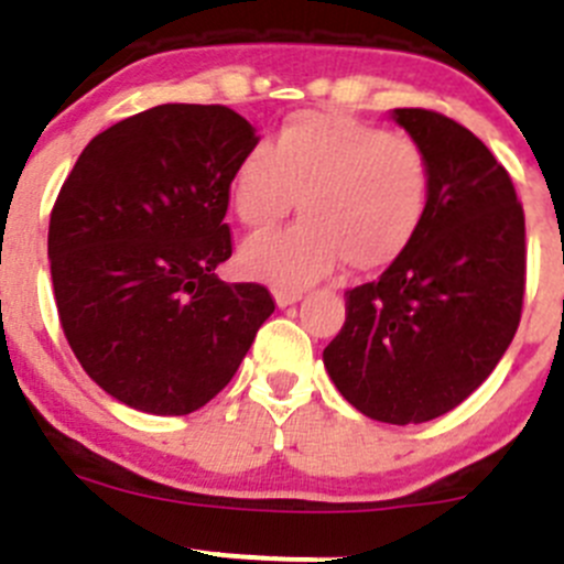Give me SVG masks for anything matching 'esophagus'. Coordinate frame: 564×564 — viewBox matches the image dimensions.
I'll return each mask as SVG.
<instances>
[{
    "label": "esophagus",
    "instance_id": "esophagus-1",
    "mask_svg": "<svg viewBox=\"0 0 564 564\" xmlns=\"http://www.w3.org/2000/svg\"><path fill=\"white\" fill-rule=\"evenodd\" d=\"M297 300H303V289H275V303L281 305V308L294 305Z\"/></svg>",
    "mask_w": 564,
    "mask_h": 564
}]
</instances>
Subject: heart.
I'll return each mask as SVG.
<instances>
[{
	"label": "heart",
	"instance_id": "heart-1",
	"mask_svg": "<svg viewBox=\"0 0 564 564\" xmlns=\"http://www.w3.org/2000/svg\"><path fill=\"white\" fill-rule=\"evenodd\" d=\"M430 195L427 154L410 134L341 112H297L270 145L237 162L231 206L256 231L275 226L294 204L303 220L248 239L239 259L250 275L292 289L341 261L358 272L382 270L419 237Z\"/></svg>",
	"mask_w": 564,
	"mask_h": 564
}]
</instances>
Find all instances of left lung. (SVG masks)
Segmentation results:
<instances>
[{
	"mask_svg": "<svg viewBox=\"0 0 564 564\" xmlns=\"http://www.w3.org/2000/svg\"><path fill=\"white\" fill-rule=\"evenodd\" d=\"M433 176L427 220L377 281L347 292L325 347L341 397L369 419L421 424L471 397L518 330L527 226L512 178L466 126L433 109H393Z\"/></svg>",
	"mask_w": 564,
	"mask_h": 564,
	"instance_id": "8db88e82",
	"label": "left lung"
}]
</instances>
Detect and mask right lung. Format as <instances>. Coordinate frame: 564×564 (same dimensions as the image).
<instances>
[{
    "label": "right lung",
    "instance_id": "add662e5",
    "mask_svg": "<svg viewBox=\"0 0 564 564\" xmlns=\"http://www.w3.org/2000/svg\"><path fill=\"white\" fill-rule=\"evenodd\" d=\"M253 126L223 104H160L96 134L65 178L48 259L59 325L109 397L154 415L204 408L275 311L261 283L215 275Z\"/></svg>",
    "mask_w": 564,
    "mask_h": 564
}]
</instances>
